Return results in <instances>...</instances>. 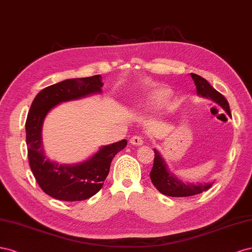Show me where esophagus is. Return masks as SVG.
I'll return each mask as SVG.
<instances>
[{"label":"esophagus","instance_id":"obj_1","mask_svg":"<svg viewBox=\"0 0 252 252\" xmlns=\"http://www.w3.org/2000/svg\"><path fill=\"white\" fill-rule=\"evenodd\" d=\"M131 144L133 145H138V147H140V145L143 144V138L141 136H133L131 138V140H129Z\"/></svg>","mask_w":252,"mask_h":252}]
</instances>
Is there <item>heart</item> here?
<instances>
[{"label":"heart","instance_id":"b5f03b06","mask_svg":"<svg viewBox=\"0 0 252 252\" xmlns=\"http://www.w3.org/2000/svg\"><path fill=\"white\" fill-rule=\"evenodd\" d=\"M172 97V91L165 87H155L144 94L141 100L138 102L137 109L139 111H149L157 109L165 104Z\"/></svg>","mask_w":252,"mask_h":252}]
</instances>
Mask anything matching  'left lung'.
<instances>
[{"mask_svg":"<svg viewBox=\"0 0 252 252\" xmlns=\"http://www.w3.org/2000/svg\"><path fill=\"white\" fill-rule=\"evenodd\" d=\"M190 76L193 79L194 85H196L197 94L199 96L212 99L220 105V107H222L227 114L231 116L228 101L226 100V98L221 93H219L205 78L201 77L200 75L193 74V73H190ZM154 153H155V158H154V164L150 173V177L154 186L161 193L169 197H189L201 193L212 188L213 182L205 184H192L188 182L184 183L179 178L176 177L170 172L166 162L162 158L161 154L156 149H154Z\"/></svg>","mask_w":252,"mask_h":252,"instance_id":"8db88e82","label":"left lung"}]
</instances>
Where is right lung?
Instances as JSON below:
<instances>
[{
	"mask_svg": "<svg viewBox=\"0 0 252 252\" xmlns=\"http://www.w3.org/2000/svg\"><path fill=\"white\" fill-rule=\"evenodd\" d=\"M102 86L100 75L66 79L43 89L31 103L25 125L29 165L39 188L54 199L74 202L94 196L102 188L113 158L126 147V139L104 145L77 164H60L46 156L42 129L48 113L62 102L100 94Z\"/></svg>",
	"mask_w": 252,
	"mask_h": 252,
	"instance_id": "obj_1",
	"label": "right lung"
}]
</instances>
